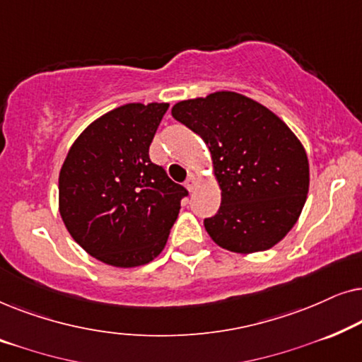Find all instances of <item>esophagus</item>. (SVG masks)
<instances>
[{
    "instance_id": "34e87169",
    "label": "esophagus",
    "mask_w": 362,
    "mask_h": 362,
    "mask_svg": "<svg viewBox=\"0 0 362 362\" xmlns=\"http://www.w3.org/2000/svg\"><path fill=\"white\" fill-rule=\"evenodd\" d=\"M196 185H197V177H196V175H191L187 176V180H186V182H185V186H186V189L187 191H194V187H196Z\"/></svg>"
}]
</instances>
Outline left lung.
Listing matches in <instances>:
<instances>
[{
  "instance_id": "8db88e82",
  "label": "left lung",
  "mask_w": 362,
  "mask_h": 362,
  "mask_svg": "<svg viewBox=\"0 0 362 362\" xmlns=\"http://www.w3.org/2000/svg\"><path fill=\"white\" fill-rule=\"evenodd\" d=\"M171 115L209 148L221 207L204 219L211 239L235 254L270 249L296 224L310 186L301 141L274 112L221 90L177 102Z\"/></svg>"
}]
</instances>
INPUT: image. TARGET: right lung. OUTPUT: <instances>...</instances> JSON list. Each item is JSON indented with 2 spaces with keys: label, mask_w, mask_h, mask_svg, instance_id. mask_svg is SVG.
<instances>
[{
  "label": "right lung",
  "mask_w": 362,
  "mask_h": 362,
  "mask_svg": "<svg viewBox=\"0 0 362 362\" xmlns=\"http://www.w3.org/2000/svg\"><path fill=\"white\" fill-rule=\"evenodd\" d=\"M170 103H127L92 122L59 173V212L72 239L112 267L145 265L165 249L187 191L151 163Z\"/></svg>",
  "instance_id": "obj_1"
}]
</instances>
